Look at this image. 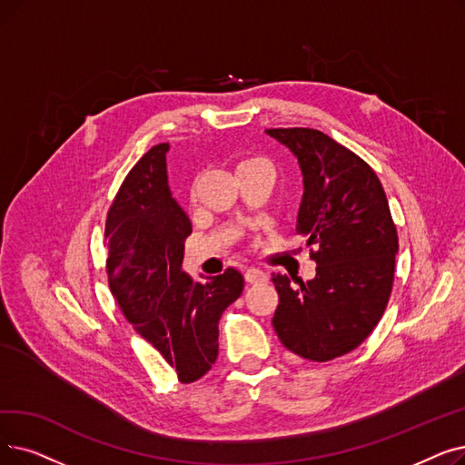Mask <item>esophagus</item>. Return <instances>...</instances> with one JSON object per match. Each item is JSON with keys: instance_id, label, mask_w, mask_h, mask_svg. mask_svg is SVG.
Returning <instances> with one entry per match:
<instances>
[{"instance_id": "obj_1", "label": "esophagus", "mask_w": 465, "mask_h": 465, "mask_svg": "<svg viewBox=\"0 0 465 465\" xmlns=\"http://www.w3.org/2000/svg\"><path fill=\"white\" fill-rule=\"evenodd\" d=\"M245 279H247V282H251V285H260V282L268 281V275H266V272H262L258 268H249L245 272Z\"/></svg>"}]
</instances>
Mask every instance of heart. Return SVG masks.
Listing matches in <instances>:
<instances>
[{
  "mask_svg": "<svg viewBox=\"0 0 465 465\" xmlns=\"http://www.w3.org/2000/svg\"><path fill=\"white\" fill-rule=\"evenodd\" d=\"M247 167H272V165H270V161L264 157H249L239 163V169H247Z\"/></svg>",
  "mask_w": 465,
  "mask_h": 465,
  "instance_id": "obj_1",
  "label": "heart"
}]
</instances>
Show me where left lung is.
Masks as SVG:
<instances>
[{"label":"left lung","mask_w":465,"mask_h":465,"mask_svg":"<svg viewBox=\"0 0 465 465\" xmlns=\"http://www.w3.org/2000/svg\"><path fill=\"white\" fill-rule=\"evenodd\" d=\"M296 157L304 197L296 232L315 247V277L294 289L273 275L279 306L273 329L289 351L331 361L353 351L374 331L393 287L399 237L386 192L372 167L329 134L268 129Z\"/></svg>","instance_id":"1"}]
</instances>
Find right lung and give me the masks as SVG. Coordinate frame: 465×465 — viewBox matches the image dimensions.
<instances>
[{"instance_id":"right-lung-1","label":"right lung","mask_w":465,"mask_h":465,"mask_svg":"<svg viewBox=\"0 0 465 465\" xmlns=\"http://www.w3.org/2000/svg\"><path fill=\"white\" fill-rule=\"evenodd\" d=\"M167 152V143L148 150L121 184L106 218V273L121 313L178 381L192 383L214 365L218 321L243 292L245 279L233 268L209 282L183 272L192 224L171 195Z\"/></svg>"}]
</instances>
